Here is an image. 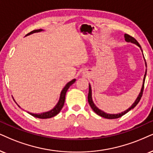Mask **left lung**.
Masks as SVG:
<instances>
[{
  "label": "left lung",
  "instance_id": "8db88e82",
  "mask_svg": "<svg viewBox=\"0 0 153 153\" xmlns=\"http://www.w3.org/2000/svg\"><path fill=\"white\" fill-rule=\"evenodd\" d=\"M124 38H125V40L127 42H131V43H133V44H136L137 46H138V47H140V49L141 50V51L143 52V50L141 49V46L140 44L138 42L136 41V39H134L133 37V36H131L130 35H128V34H124ZM144 57V56H143ZM145 59V58H144ZM145 63H146V67L147 68V64H146V60H145ZM146 73H147V69L146 70V73H145V75H144V78H143V85H142V88H141L140 90V92L139 93L138 97L136 98V101L134 102V103H133L132 105L130 107L128 108V109L125 110L124 111L121 112V113H119V114H107L106 113V112H104L103 111H102L101 109H100L99 108L97 107V106L95 104H94L93 101H92V88H91V85L90 84H89V93H88V102H89V104H90V106L92 108V110L95 112L97 115L100 116V117H104L105 118V119H118V118L119 117H121L123 115L126 114L127 113V112H128L130 110H131L132 109H133L137 104H138V102H140V100L141 99V97L143 95V89H144V83H145V80H146Z\"/></svg>",
  "mask_w": 153,
  "mask_h": 153
}]
</instances>
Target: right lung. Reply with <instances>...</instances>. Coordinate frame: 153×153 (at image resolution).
Instances as JSON below:
<instances>
[{"label": "right lung", "mask_w": 153, "mask_h": 153, "mask_svg": "<svg viewBox=\"0 0 153 153\" xmlns=\"http://www.w3.org/2000/svg\"><path fill=\"white\" fill-rule=\"evenodd\" d=\"M42 31H44V30H42V29L33 30V31H32L31 32H30V33H28L26 36L30 35V34H32L33 33H36V32H42ZM75 80H76L75 79H73V80L70 81V82H68L66 85H65V86L63 88L62 91H61V94H60L59 102H58L56 105L55 107H54L51 110H50V111H49L43 112V113H41V114H33V113H30V112H28V113L32 116H33V117H34L39 118V119H49V118H51V117H54V116L57 115L61 111V109H62L63 105H64L65 94H66L67 90H68V88H70V86L71 85H73V83L75 82ZM17 106H18L19 107H20L18 104H17Z\"/></svg>", "instance_id": "add662e5"}]
</instances>
